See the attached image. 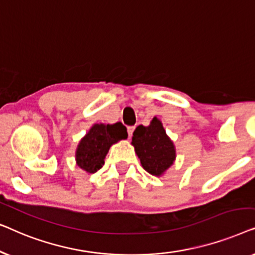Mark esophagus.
<instances>
[{
	"instance_id": "1",
	"label": "esophagus",
	"mask_w": 255,
	"mask_h": 255,
	"mask_svg": "<svg viewBox=\"0 0 255 255\" xmlns=\"http://www.w3.org/2000/svg\"><path fill=\"white\" fill-rule=\"evenodd\" d=\"M133 131H134V127H128V137H131L132 133H133Z\"/></svg>"
}]
</instances>
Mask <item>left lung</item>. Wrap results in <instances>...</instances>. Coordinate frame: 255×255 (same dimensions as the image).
Masks as SVG:
<instances>
[{"label": "left lung", "mask_w": 255, "mask_h": 255, "mask_svg": "<svg viewBox=\"0 0 255 255\" xmlns=\"http://www.w3.org/2000/svg\"><path fill=\"white\" fill-rule=\"evenodd\" d=\"M132 144L141 166L152 175H161L173 165L175 159L174 145L156 117L153 118L149 127H137L132 137Z\"/></svg>", "instance_id": "8db88e82"}]
</instances>
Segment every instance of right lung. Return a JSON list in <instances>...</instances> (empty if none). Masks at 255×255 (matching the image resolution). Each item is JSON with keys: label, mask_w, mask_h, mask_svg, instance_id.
Wrapping results in <instances>:
<instances>
[{"label": "right lung", "mask_w": 255, "mask_h": 255, "mask_svg": "<svg viewBox=\"0 0 255 255\" xmlns=\"http://www.w3.org/2000/svg\"><path fill=\"white\" fill-rule=\"evenodd\" d=\"M127 138V128L122 123L95 124L80 141L76 149V163L87 173H96L104 165L110 146Z\"/></svg>", "instance_id": "add662e5"}]
</instances>
